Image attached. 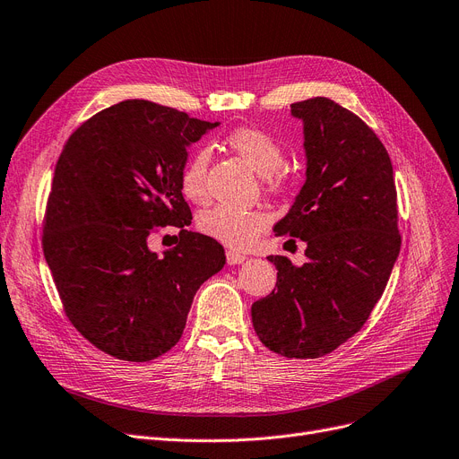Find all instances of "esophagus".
Segmentation results:
<instances>
[{
  "mask_svg": "<svg viewBox=\"0 0 459 459\" xmlns=\"http://www.w3.org/2000/svg\"><path fill=\"white\" fill-rule=\"evenodd\" d=\"M246 260V256L242 253H236V251H227V262L230 266H236V264H242Z\"/></svg>",
  "mask_w": 459,
  "mask_h": 459,
  "instance_id": "34e87169",
  "label": "esophagus"
}]
</instances>
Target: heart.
I'll return each instance as SVG.
<instances>
[{
    "label": "heart",
    "instance_id": "1",
    "mask_svg": "<svg viewBox=\"0 0 459 459\" xmlns=\"http://www.w3.org/2000/svg\"><path fill=\"white\" fill-rule=\"evenodd\" d=\"M227 147L242 158L253 171L264 177L268 189L281 191L286 186V175L281 169L284 161L282 144L268 132L258 128H236L227 139ZM210 151L201 147L193 151L180 171V189L193 203H206ZM270 225V215L262 210H238L215 206L199 215V229L230 249H249L256 238Z\"/></svg>",
    "mask_w": 459,
    "mask_h": 459
}]
</instances>
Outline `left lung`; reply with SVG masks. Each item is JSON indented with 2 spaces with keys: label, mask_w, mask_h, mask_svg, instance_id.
Instances as JSON below:
<instances>
[{
  "label": "left lung",
  "mask_w": 459,
  "mask_h": 459,
  "mask_svg": "<svg viewBox=\"0 0 459 459\" xmlns=\"http://www.w3.org/2000/svg\"><path fill=\"white\" fill-rule=\"evenodd\" d=\"M303 123L305 184L277 236L307 244L303 266L268 256L273 292L251 307L253 327L272 351L316 359L365 325L400 253L393 163L355 113L316 96L290 106Z\"/></svg>",
  "instance_id": "1"
}]
</instances>
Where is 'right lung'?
Wrapping results in <instances>:
<instances>
[{
  "label": "right lung",
  "mask_w": 459,
  "mask_h": 459,
  "mask_svg": "<svg viewBox=\"0 0 459 459\" xmlns=\"http://www.w3.org/2000/svg\"><path fill=\"white\" fill-rule=\"evenodd\" d=\"M220 123L149 100L91 117L65 144L44 215L42 247L65 312L99 350L152 360L182 336L199 286L225 266L213 238L191 232L180 189L187 147ZM181 229L163 257L156 226Z\"/></svg>",
  "instance_id": "obj_1"
}]
</instances>
